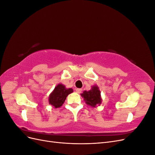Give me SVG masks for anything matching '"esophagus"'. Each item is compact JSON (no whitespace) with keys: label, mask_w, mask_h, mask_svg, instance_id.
<instances>
[{"label":"esophagus","mask_w":155,"mask_h":155,"mask_svg":"<svg viewBox=\"0 0 155 155\" xmlns=\"http://www.w3.org/2000/svg\"><path fill=\"white\" fill-rule=\"evenodd\" d=\"M76 91L78 92V93H81V91H82V89L81 88H76Z\"/></svg>","instance_id":"esophagus-1"}]
</instances>
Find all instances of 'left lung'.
<instances>
[{"instance_id": "8db88e82", "label": "left lung", "mask_w": 155, "mask_h": 155, "mask_svg": "<svg viewBox=\"0 0 155 155\" xmlns=\"http://www.w3.org/2000/svg\"><path fill=\"white\" fill-rule=\"evenodd\" d=\"M81 95L83 97L86 104L93 107H95L96 105H100L101 102L100 91L97 86L92 87L91 90L88 91H84Z\"/></svg>"}]
</instances>
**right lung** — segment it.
<instances>
[{
	"label": "right lung",
	"mask_w": 155,
	"mask_h": 155,
	"mask_svg": "<svg viewBox=\"0 0 155 155\" xmlns=\"http://www.w3.org/2000/svg\"><path fill=\"white\" fill-rule=\"evenodd\" d=\"M72 92H73L72 88H66L62 84H59L50 95L49 104L55 108L61 107L67 96Z\"/></svg>",
	"instance_id": "obj_1"
}]
</instances>
